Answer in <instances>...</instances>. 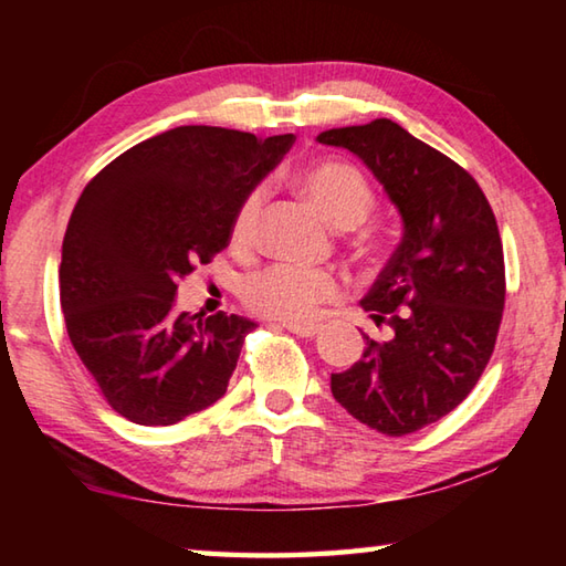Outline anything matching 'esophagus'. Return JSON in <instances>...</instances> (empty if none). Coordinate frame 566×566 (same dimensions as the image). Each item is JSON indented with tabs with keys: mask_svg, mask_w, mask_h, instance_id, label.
I'll return each instance as SVG.
<instances>
[{
	"mask_svg": "<svg viewBox=\"0 0 566 566\" xmlns=\"http://www.w3.org/2000/svg\"><path fill=\"white\" fill-rule=\"evenodd\" d=\"M274 327H284L286 332L296 334V337H314V334H319L317 324H274Z\"/></svg>",
	"mask_w": 566,
	"mask_h": 566,
	"instance_id": "1",
	"label": "esophagus"
}]
</instances>
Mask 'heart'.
Listing matches in <instances>:
<instances>
[{
	"mask_svg": "<svg viewBox=\"0 0 566 566\" xmlns=\"http://www.w3.org/2000/svg\"><path fill=\"white\" fill-rule=\"evenodd\" d=\"M300 187L319 214L337 229H354L367 219L375 197L357 169L344 165H317L300 175ZM262 209V189L249 191L232 222V242L247 247L254 239ZM342 284L337 274L300 264H272L252 274L244 284V302L254 312L276 322H306L324 302L337 300Z\"/></svg>",
	"mask_w": 566,
	"mask_h": 566,
	"instance_id": "1",
	"label": "heart"
}]
</instances>
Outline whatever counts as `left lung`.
<instances>
[{"mask_svg": "<svg viewBox=\"0 0 566 566\" xmlns=\"http://www.w3.org/2000/svg\"><path fill=\"white\" fill-rule=\"evenodd\" d=\"M319 145L359 157L397 207L401 242L361 300L389 342L332 375L361 424L401 437L462 405L482 377L504 310V252L484 191L442 151L391 119L327 129Z\"/></svg>", "mask_w": 566, "mask_h": 566, "instance_id": "1", "label": "left lung"}]
</instances>
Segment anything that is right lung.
I'll list each match as a JSON object with an SVG mask.
<instances>
[{
    "instance_id": "1",
    "label": "right lung",
    "mask_w": 566,
    "mask_h": 566,
    "mask_svg": "<svg viewBox=\"0 0 566 566\" xmlns=\"http://www.w3.org/2000/svg\"><path fill=\"white\" fill-rule=\"evenodd\" d=\"M292 142L175 127L84 187L62 242L60 300L74 352L124 419L167 427L224 397L256 324L177 314V286L229 244L242 199Z\"/></svg>"
}]
</instances>
